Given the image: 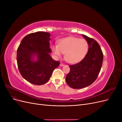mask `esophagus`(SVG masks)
<instances>
[{"label": "esophagus", "instance_id": "obj_1", "mask_svg": "<svg viewBox=\"0 0 122 122\" xmlns=\"http://www.w3.org/2000/svg\"><path fill=\"white\" fill-rule=\"evenodd\" d=\"M60 66H61V67H63V66H65V65H64V64H62V63H61L60 65Z\"/></svg>", "mask_w": 122, "mask_h": 122}]
</instances>
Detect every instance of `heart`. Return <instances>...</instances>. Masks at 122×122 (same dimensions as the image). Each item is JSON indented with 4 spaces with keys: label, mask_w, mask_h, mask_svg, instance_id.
<instances>
[{
    "label": "heart",
    "mask_w": 122,
    "mask_h": 122,
    "mask_svg": "<svg viewBox=\"0 0 122 122\" xmlns=\"http://www.w3.org/2000/svg\"><path fill=\"white\" fill-rule=\"evenodd\" d=\"M52 50L56 57L65 54V59L69 64H75L81 61L88 49L86 41L83 39L68 37L59 40L58 45H52Z\"/></svg>",
    "instance_id": "heart-1"
}]
</instances>
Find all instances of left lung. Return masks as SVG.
Masks as SVG:
<instances>
[{"label":"left lung","instance_id":"1","mask_svg":"<svg viewBox=\"0 0 122 122\" xmlns=\"http://www.w3.org/2000/svg\"><path fill=\"white\" fill-rule=\"evenodd\" d=\"M88 44L86 56L78 63L70 65V72L66 77L68 86L75 89L90 86L96 80L100 72L103 54L98 42L93 39L82 35Z\"/></svg>","mask_w":122,"mask_h":122}]
</instances>
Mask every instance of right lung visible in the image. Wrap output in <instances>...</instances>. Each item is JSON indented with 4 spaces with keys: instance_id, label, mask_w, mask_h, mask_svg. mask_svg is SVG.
<instances>
[{
    "instance_id": "obj_1",
    "label": "right lung",
    "mask_w": 122,
    "mask_h": 122,
    "mask_svg": "<svg viewBox=\"0 0 122 122\" xmlns=\"http://www.w3.org/2000/svg\"><path fill=\"white\" fill-rule=\"evenodd\" d=\"M50 36L49 33L44 31L31 33L25 36L18 48V69L22 76L32 84L42 85L47 82L53 70L60 64L49 54Z\"/></svg>"
}]
</instances>
